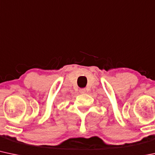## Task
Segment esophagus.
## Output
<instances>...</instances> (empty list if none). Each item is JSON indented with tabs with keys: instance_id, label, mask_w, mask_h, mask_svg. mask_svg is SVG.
<instances>
[{
	"instance_id": "obj_1",
	"label": "esophagus",
	"mask_w": 155,
	"mask_h": 155,
	"mask_svg": "<svg viewBox=\"0 0 155 155\" xmlns=\"http://www.w3.org/2000/svg\"><path fill=\"white\" fill-rule=\"evenodd\" d=\"M85 92H86V91H85V89H84V88H82V89L79 90V93H85Z\"/></svg>"
}]
</instances>
